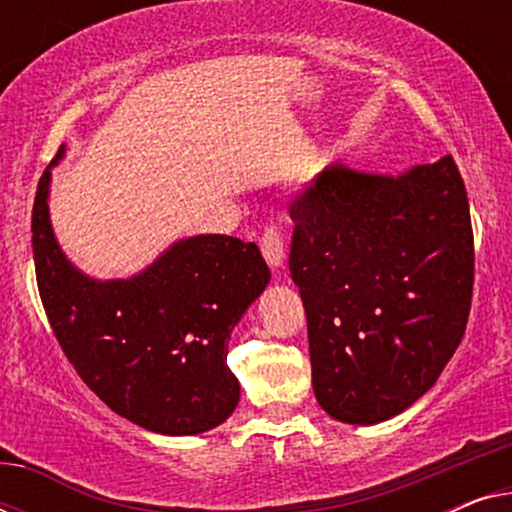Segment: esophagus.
Here are the masks:
<instances>
[{
	"label": "esophagus",
	"instance_id": "1",
	"mask_svg": "<svg viewBox=\"0 0 512 512\" xmlns=\"http://www.w3.org/2000/svg\"><path fill=\"white\" fill-rule=\"evenodd\" d=\"M261 251H263L265 261H268L272 268H282L286 261V237H284V230L279 223L270 221L268 226L263 228Z\"/></svg>",
	"mask_w": 512,
	"mask_h": 512
}]
</instances>
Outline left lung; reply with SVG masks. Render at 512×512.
Here are the masks:
<instances>
[{"label":"left lung","mask_w":512,"mask_h":512,"mask_svg":"<svg viewBox=\"0 0 512 512\" xmlns=\"http://www.w3.org/2000/svg\"><path fill=\"white\" fill-rule=\"evenodd\" d=\"M289 212L314 396L340 422H384L436 384L464 338L475 251L459 167L331 165Z\"/></svg>","instance_id":"8db88e82"}]
</instances>
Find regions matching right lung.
Segmentation results:
<instances>
[{"label": "right lung", "mask_w": 512, "mask_h": 512, "mask_svg": "<svg viewBox=\"0 0 512 512\" xmlns=\"http://www.w3.org/2000/svg\"><path fill=\"white\" fill-rule=\"evenodd\" d=\"M48 184L51 167L32 207L34 270L48 324L81 380L149 431L193 436L226 422L240 401L226 363L230 331L270 282L261 249L198 235L137 277L95 282L55 242Z\"/></svg>", "instance_id": "add662e5"}]
</instances>
